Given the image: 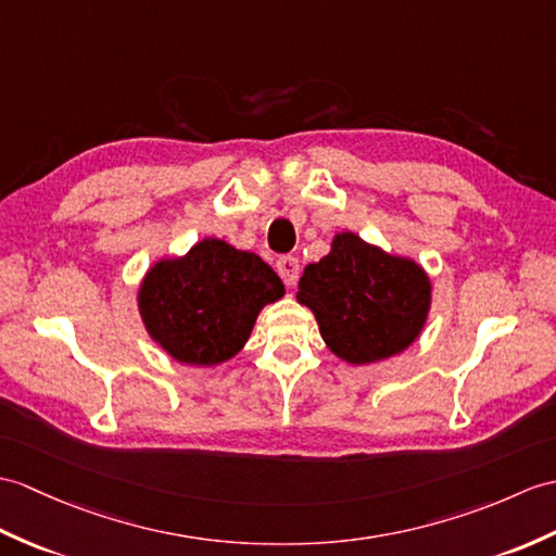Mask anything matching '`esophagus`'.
Returning <instances> with one entry per match:
<instances>
[{
    "mask_svg": "<svg viewBox=\"0 0 556 556\" xmlns=\"http://www.w3.org/2000/svg\"><path fill=\"white\" fill-rule=\"evenodd\" d=\"M275 267H277V273L283 279V283H287V287H293V283L299 281V275H301L299 257L281 255V257H277V265Z\"/></svg>",
    "mask_w": 556,
    "mask_h": 556,
    "instance_id": "1",
    "label": "esophagus"
}]
</instances>
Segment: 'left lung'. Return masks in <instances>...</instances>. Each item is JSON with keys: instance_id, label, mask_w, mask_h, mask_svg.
Wrapping results in <instances>:
<instances>
[{"instance_id": "obj_1", "label": "left lung", "mask_w": 556, "mask_h": 556, "mask_svg": "<svg viewBox=\"0 0 556 556\" xmlns=\"http://www.w3.org/2000/svg\"><path fill=\"white\" fill-rule=\"evenodd\" d=\"M295 299L313 309L333 355L369 365L417 341L429 317L431 281L409 257L341 231L331 251L305 267Z\"/></svg>"}]
</instances>
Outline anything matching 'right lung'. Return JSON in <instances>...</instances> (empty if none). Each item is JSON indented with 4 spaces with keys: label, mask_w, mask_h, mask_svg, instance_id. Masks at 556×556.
I'll return each instance as SVG.
<instances>
[{
    "label": "right lung",
    "mask_w": 556,
    "mask_h": 556,
    "mask_svg": "<svg viewBox=\"0 0 556 556\" xmlns=\"http://www.w3.org/2000/svg\"><path fill=\"white\" fill-rule=\"evenodd\" d=\"M283 295L277 273L249 251L203 239L153 265L139 287L149 337L182 365L213 367L249 341L255 317Z\"/></svg>",
    "instance_id": "obj_1"
}]
</instances>
